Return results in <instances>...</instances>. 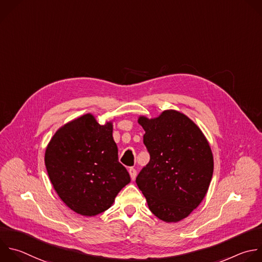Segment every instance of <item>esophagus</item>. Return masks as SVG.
Returning a JSON list of instances; mask_svg holds the SVG:
<instances>
[{
	"mask_svg": "<svg viewBox=\"0 0 262 262\" xmlns=\"http://www.w3.org/2000/svg\"><path fill=\"white\" fill-rule=\"evenodd\" d=\"M128 172H129V175H130L132 180L134 181V180L136 179V177H137V170H136L134 167H130V168L128 169Z\"/></svg>",
	"mask_w": 262,
	"mask_h": 262,
	"instance_id": "esophagus-1",
	"label": "esophagus"
}]
</instances>
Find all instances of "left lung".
<instances>
[{"label": "left lung", "mask_w": 262, "mask_h": 262, "mask_svg": "<svg viewBox=\"0 0 262 262\" xmlns=\"http://www.w3.org/2000/svg\"><path fill=\"white\" fill-rule=\"evenodd\" d=\"M150 161L136 183L150 211L160 220L178 222L206 196L214 169L211 147L201 128L185 114L165 110L156 118L140 116Z\"/></svg>", "instance_id": "1"}]
</instances>
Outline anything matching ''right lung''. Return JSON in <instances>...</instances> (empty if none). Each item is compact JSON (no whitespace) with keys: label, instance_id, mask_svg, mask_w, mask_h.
I'll return each instance as SVG.
<instances>
[{"label":"right lung","instance_id":"1","mask_svg":"<svg viewBox=\"0 0 262 262\" xmlns=\"http://www.w3.org/2000/svg\"><path fill=\"white\" fill-rule=\"evenodd\" d=\"M113 123L101 125L87 113L57 129L47 145L45 165L60 200L82 216L108 210L130 182L118 161Z\"/></svg>","mask_w":262,"mask_h":262}]
</instances>
